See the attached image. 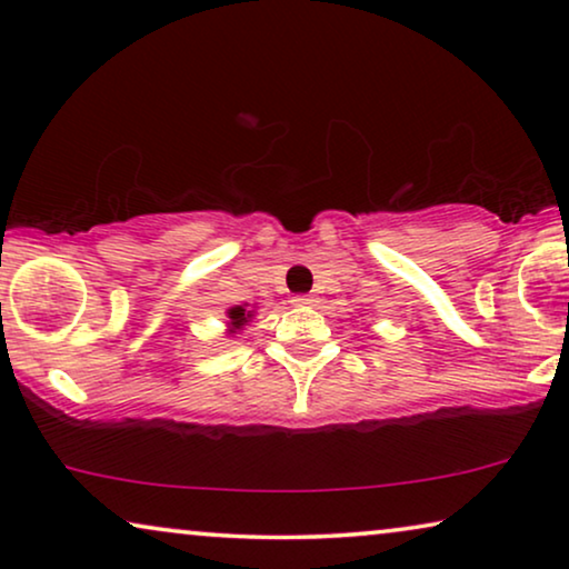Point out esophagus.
<instances>
[{
  "mask_svg": "<svg viewBox=\"0 0 569 569\" xmlns=\"http://www.w3.org/2000/svg\"><path fill=\"white\" fill-rule=\"evenodd\" d=\"M292 302H295V306H313L316 298H313V295H295Z\"/></svg>",
  "mask_w": 569,
  "mask_h": 569,
  "instance_id": "esophagus-1",
  "label": "esophagus"
}]
</instances>
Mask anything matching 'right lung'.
<instances>
[{
	"label": "right lung",
	"mask_w": 569,
	"mask_h": 569,
	"mask_svg": "<svg viewBox=\"0 0 569 569\" xmlns=\"http://www.w3.org/2000/svg\"><path fill=\"white\" fill-rule=\"evenodd\" d=\"M253 313H256V308H253V310H248L246 306L230 308V310H228V331H224V333H230V337H236L238 331L246 329L248 321H251V318H253Z\"/></svg>",
	"instance_id": "1"
}]
</instances>
